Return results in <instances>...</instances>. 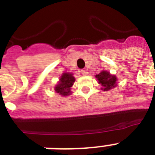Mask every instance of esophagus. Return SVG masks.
<instances>
[{
  "mask_svg": "<svg viewBox=\"0 0 155 155\" xmlns=\"http://www.w3.org/2000/svg\"><path fill=\"white\" fill-rule=\"evenodd\" d=\"M81 73H82L83 75H87V73H88V71H87V69H86V68H84V69H82L81 70Z\"/></svg>",
  "mask_w": 155,
  "mask_h": 155,
  "instance_id": "1",
  "label": "esophagus"
}]
</instances>
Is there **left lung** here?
Returning a JSON list of instances; mask_svg holds the SVG:
<instances>
[{
  "label": "left lung",
  "mask_w": 155,
  "mask_h": 155,
  "mask_svg": "<svg viewBox=\"0 0 155 155\" xmlns=\"http://www.w3.org/2000/svg\"><path fill=\"white\" fill-rule=\"evenodd\" d=\"M99 83L101 84L102 89L104 91H108V90L112 89L113 87H116L117 85V78L115 75H112L109 74L108 71H101L99 73L98 75H96Z\"/></svg>",
  "instance_id": "left-lung-1"
}]
</instances>
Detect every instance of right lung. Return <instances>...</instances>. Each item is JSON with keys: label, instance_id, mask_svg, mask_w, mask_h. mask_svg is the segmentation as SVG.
<instances>
[{"label": "right lung", "instance_id": "add662e5", "mask_svg": "<svg viewBox=\"0 0 155 155\" xmlns=\"http://www.w3.org/2000/svg\"><path fill=\"white\" fill-rule=\"evenodd\" d=\"M75 82V78L72 76L71 73H63L61 76L60 81L54 90L57 93H59L63 97L68 96L71 93V87H72L73 84Z\"/></svg>", "mask_w": 155, "mask_h": 155}]
</instances>
